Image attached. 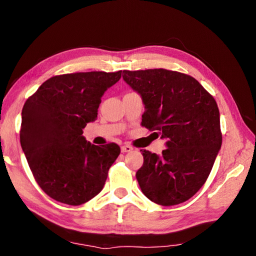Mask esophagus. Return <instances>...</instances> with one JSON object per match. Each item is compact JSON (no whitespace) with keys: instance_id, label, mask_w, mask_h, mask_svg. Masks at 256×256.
Instances as JSON below:
<instances>
[{"instance_id":"esophagus-1","label":"esophagus","mask_w":256,"mask_h":256,"mask_svg":"<svg viewBox=\"0 0 256 256\" xmlns=\"http://www.w3.org/2000/svg\"><path fill=\"white\" fill-rule=\"evenodd\" d=\"M132 150H133V148L128 144H124L120 146V151H122V152H130V151H132Z\"/></svg>"}]
</instances>
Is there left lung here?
<instances>
[{
  "label": "left lung",
  "mask_w": 256,
  "mask_h": 256,
  "mask_svg": "<svg viewBox=\"0 0 256 256\" xmlns=\"http://www.w3.org/2000/svg\"><path fill=\"white\" fill-rule=\"evenodd\" d=\"M123 79L144 104L142 126L167 140L160 156L141 150L144 164L136 175L141 190L160 206L188 201L206 183L222 148L214 98L194 78L164 68L125 70Z\"/></svg>",
  "instance_id": "8db88e82"
}]
</instances>
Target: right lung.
<instances>
[{
    "label": "right lung",
    "instance_id": "obj_1",
    "mask_svg": "<svg viewBox=\"0 0 256 256\" xmlns=\"http://www.w3.org/2000/svg\"><path fill=\"white\" fill-rule=\"evenodd\" d=\"M120 74L94 71L55 76L24 102L21 148L34 180L54 200L80 206L105 185L120 146L92 144L82 130L97 120L102 94Z\"/></svg>",
    "mask_w": 256,
    "mask_h": 256
}]
</instances>
